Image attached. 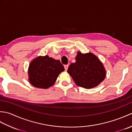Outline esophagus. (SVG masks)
Wrapping results in <instances>:
<instances>
[{
	"instance_id": "1",
	"label": "esophagus",
	"mask_w": 132,
	"mask_h": 132,
	"mask_svg": "<svg viewBox=\"0 0 132 132\" xmlns=\"http://www.w3.org/2000/svg\"><path fill=\"white\" fill-rule=\"evenodd\" d=\"M64 69H65V71L68 70V67H69V64H66V65L64 66Z\"/></svg>"
}]
</instances>
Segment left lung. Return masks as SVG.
<instances>
[{
    "mask_svg": "<svg viewBox=\"0 0 132 132\" xmlns=\"http://www.w3.org/2000/svg\"><path fill=\"white\" fill-rule=\"evenodd\" d=\"M68 72L78 86L89 89L104 80L106 71L102 62L92 53L77 52L75 62L69 66Z\"/></svg>",
    "mask_w": 132,
    "mask_h": 132,
    "instance_id": "1",
    "label": "left lung"
}]
</instances>
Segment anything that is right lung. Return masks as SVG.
<instances>
[{"instance_id":"1","label":"right lung","mask_w":132,"mask_h":132,"mask_svg":"<svg viewBox=\"0 0 132 132\" xmlns=\"http://www.w3.org/2000/svg\"><path fill=\"white\" fill-rule=\"evenodd\" d=\"M64 71L60 60L48 55L38 56L29 65L28 80L35 87L47 89L54 85L58 75Z\"/></svg>"}]
</instances>
